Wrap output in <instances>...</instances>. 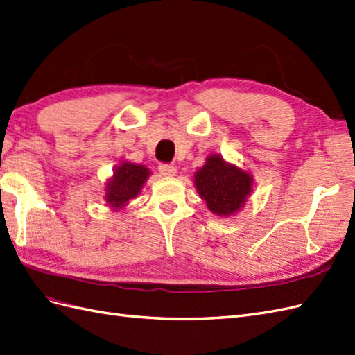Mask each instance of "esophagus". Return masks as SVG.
I'll return each instance as SVG.
<instances>
[{
	"label": "esophagus",
	"mask_w": 355,
	"mask_h": 355,
	"mask_svg": "<svg viewBox=\"0 0 355 355\" xmlns=\"http://www.w3.org/2000/svg\"><path fill=\"white\" fill-rule=\"evenodd\" d=\"M159 171H160V174H162L163 177H174V175L177 174L175 166L168 165V163H160V165H159Z\"/></svg>",
	"instance_id": "1"
}]
</instances>
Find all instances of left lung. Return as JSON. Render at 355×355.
Here are the masks:
<instances>
[{
	"label": "left lung",
	"instance_id": "8db88e82",
	"mask_svg": "<svg viewBox=\"0 0 355 355\" xmlns=\"http://www.w3.org/2000/svg\"><path fill=\"white\" fill-rule=\"evenodd\" d=\"M195 186L214 214L231 216L246 202L252 192V177L213 154L195 174Z\"/></svg>",
	"mask_w": 355,
	"mask_h": 355
}]
</instances>
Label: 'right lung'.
<instances>
[{
  "label": "right lung",
  "instance_id": "obj_1",
  "mask_svg": "<svg viewBox=\"0 0 355 355\" xmlns=\"http://www.w3.org/2000/svg\"><path fill=\"white\" fill-rule=\"evenodd\" d=\"M150 171L142 165L124 162L114 172L106 187V202L114 208H121L141 192Z\"/></svg>",
  "mask_w": 355,
  "mask_h": 355
}]
</instances>
